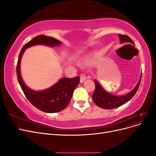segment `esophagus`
Instances as JSON below:
<instances>
[{
	"label": "esophagus",
	"instance_id": "1",
	"mask_svg": "<svg viewBox=\"0 0 156 156\" xmlns=\"http://www.w3.org/2000/svg\"><path fill=\"white\" fill-rule=\"evenodd\" d=\"M86 75L84 74H81L80 76V83H83L86 80Z\"/></svg>",
	"mask_w": 156,
	"mask_h": 156
}]
</instances>
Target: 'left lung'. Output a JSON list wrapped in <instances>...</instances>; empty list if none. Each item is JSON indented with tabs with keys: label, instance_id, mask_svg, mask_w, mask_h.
Listing matches in <instances>:
<instances>
[{
	"label": "left lung",
	"instance_id": "left-lung-1",
	"mask_svg": "<svg viewBox=\"0 0 156 156\" xmlns=\"http://www.w3.org/2000/svg\"><path fill=\"white\" fill-rule=\"evenodd\" d=\"M120 40V44L130 43L134 44L133 41L129 36L126 35L119 34ZM142 75V73H141ZM141 80V75L139 81L135 87L131 92L123 96H116L107 92L103 88L96 79L94 80L96 88L92 95V100L96 104L102 108L105 109H111L122 105L126 102L129 101L133 98L139 87Z\"/></svg>",
	"mask_w": 156,
	"mask_h": 156
}]
</instances>
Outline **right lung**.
Segmentation results:
<instances>
[{"label": "right lung", "instance_id": "add662e5", "mask_svg": "<svg viewBox=\"0 0 156 156\" xmlns=\"http://www.w3.org/2000/svg\"><path fill=\"white\" fill-rule=\"evenodd\" d=\"M61 44L62 42L54 37L42 34L37 36L23 46L17 61L16 71L18 81L25 96L37 108L48 113L61 111L67 107L75 87L79 83V77L61 78L58 82L48 88L44 90H34L28 87L23 81L21 74V60L25 49L32 46L44 45L49 47H56Z\"/></svg>", "mask_w": 156, "mask_h": 156}]
</instances>
